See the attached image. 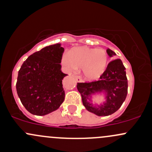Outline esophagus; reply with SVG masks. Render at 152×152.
Instances as JSON below:
<instances>
[{"instance_id":"obj_1","label":"esophagus","mask_w":152,"mask_h":152,"mask_svg":"<svg viewBox=\"0 0 152 152\" xmlns=\"http://www.w3.org/2000/svg\"><path fill=\"white\" fill-rule=\"evenodd\" d=\"M74 78L76 79V80L78 81V82H80V81H81V78L79 76H78V75H74Z\"/></svg>"}]
</instances>
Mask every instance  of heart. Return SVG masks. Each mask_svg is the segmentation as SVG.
Wrapping results in <instances>:
<instances>
[{"label": "heart", "mask_w": 152, "mask_h": 152, "mask_svg": "<svg viewBox=\"0 0 152 152\" xmlns=\"http://www.w3.org/2000/svg\"><path fill=\"white\" fill-rule=\"evenodd\" d=\"M62 63L68 71L81 68L83 76L87 80H95L100 77L106 69L108 55L103 49L86 47L73 49L68 55H65Z\"/></svg>", "instance_id": "1"}]
</instances>
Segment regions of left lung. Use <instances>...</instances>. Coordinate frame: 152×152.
Returning <instances> with one entry per match:
<instances>
[{
    "mask_svg": "<svg viewBox=\"0 0 152 152\" xmlns=\"http://www.w3.org/2000/svg\"><path fill=\"white\" fill-rule=\"evenodd\" d=\"M106 52L111 57L116 55L110 49ZM127 87L125 68L120 59L111 60L99 80L77 83V89L81 95L83 105L87 111L99 116L114 114L122 106L127 97ZM103 91L106 92L107 101L97 107L92 105L89 102L91 95Z\"/></svg>",
    "mask_w": 152,
    "mask_h": 152,
    "instance_id": "obj_1",
    "label": "left lung"
}]
</instances>
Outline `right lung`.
<instances>
[{
  "mask_svg": "<svg viewBox=\"0 0 152 152\" xmlns=\"http://www.w3.org/2000/svg\"><path fill=\"white\" fill-rule=\"evenodd\" d=\"M64 48L56 44L28 57L18 72L16 84L22 105L32 114L44 116L57 110L65 99L61 71Z\"/></svg>",
  "mask_w": 152,
  "mask_h": 152,
  "instance_id": "1",
  "label": "right lung"
}]
</instances>
